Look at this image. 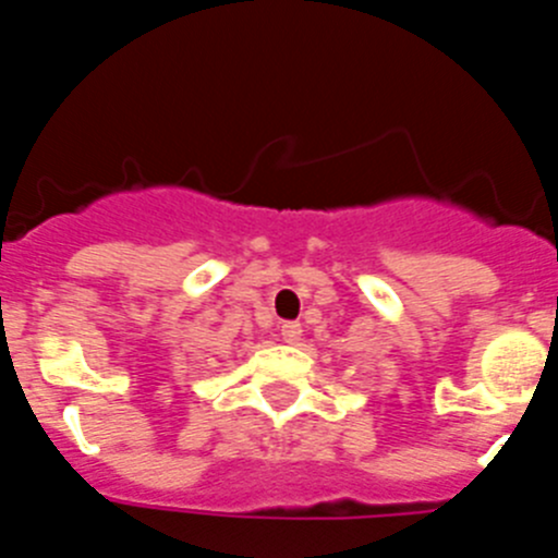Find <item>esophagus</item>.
Masks as SVG:
<instances>
[{
    "label": "esophagus",
    "mask_w": 558,
    "mask_h": 558,
    "mask_svg": "<svg viewBox=\"0 0 558 558\" xmlns=\"http://www.w3.org/2000/svg\"><path fill=\"white\" fill-rule=\"evenodd\" d=\"M282 338L288 340V343H299V338H302V324L284 322L282 324Z\"/></svg>",
    "instance_id": "34e87169"
}]
</instances>
